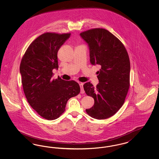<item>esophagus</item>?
Returning <instances> with one entry per match:
<instances>
[{
    "instance_id": "34e87169",
    "label": "esophagus",
    "mask_w": 159,
    "mask_h": 159,
    "mask_svg": "<svg viewBox=\"0 0 159 159\" xmlns=\"http://www.w3.org/2000/svg\"><path fill=\"white\" fill-rule=\"evenodd\" d=\"M79 85H80V93H84V91L83 89V83H79Z\"/></svg>"
}]
</instances>
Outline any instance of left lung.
<instances>
[{
	"label": "left lung",
	"mask_w": 159,
	"mask_h": 159,
	"mask_svg": "<svg viewBox=\"0 0 159 159\" xmlns=\"http://www.w3.org/2000/svg\"><path fill=\"white\" fill-rule=\"evenodd\" d=\"M89 49L90 62L99 65V83L84 84L86 93L94 99V105L86 111L96 119L113 116L124 104L129 88L130 61L121 42L110 31L94 29L80 34Z\"/></svg>",
	"instance_id": "left-lung-1"
}]
</instances>
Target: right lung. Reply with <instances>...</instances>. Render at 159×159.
Listing matches in <instances>:
<instances>
[{
	"label": "right lung",
	"instance_id": "1",
	"mask_svg": "<svg viewBox=\"0 0 159 159\" xmlns=\"http://www.w3.org/2000/svg\"><path fill=\"white\" fill-rule=\"evenodd\" d=\"M71 34L46 33L27 48L20 64L23 90L31 107L47 120H55L65 111L68 99L77 95L80 86L74 80L58 77L52 80V70H58L57 53Z\"/></svg>",
	"mask_w": 159,
	"mask_h": 159
}]
</instances>
